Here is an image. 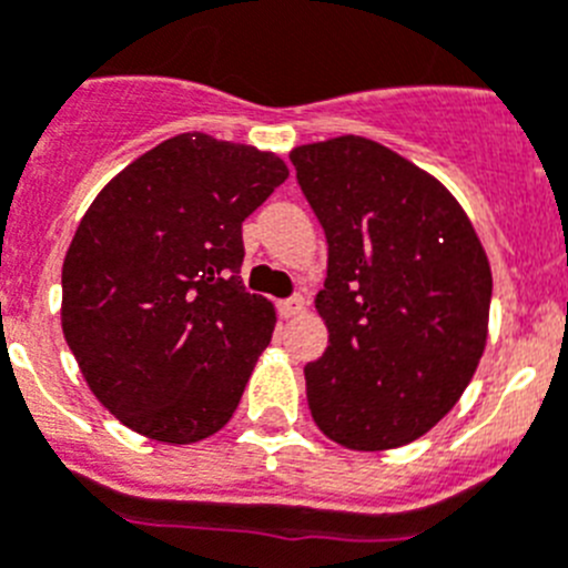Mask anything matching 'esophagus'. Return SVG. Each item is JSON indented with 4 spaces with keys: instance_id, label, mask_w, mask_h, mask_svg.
<instances>
[{
    "instance_id": "34e87169",
    "label": "esophagus",
    "mask_w": 568,
    "mask_h": 568,
    "mask_svg": "<svg viewBox=\"0 0 568 568\" xmlns=\"http://www.w3.org/2000/svg\"><path fill=\"white\" fill-rule=\"evenodd\" d=\"M301 310H304V298H301V295H290V298L278 301L281 318H293V315H298Z\"/></svg>"
}]
</instances>
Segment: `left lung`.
I'll return each instance as SVG.
<instances>
[{"mask_svg":"<svg viewBox=\"0 0 568 568\" xmlns=\"http://www.w3.org/2000/svg\"><path fill=\"white\" fill-rule=\"evenodd\" d=\"M290 160L329 250L315 301L329 346L304 366L312 419L352 450L408 445L485 352V250L459 202L386 145L346 134Z\"/></svg>","mask_w":568,"mask_h":568,"instance_id":"1","label":"left lung"}]
</instances>
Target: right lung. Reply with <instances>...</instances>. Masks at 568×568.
I'll return each mask as SVG.
<instances>
[{
  "label": "right lung",
  "instance_id": "add662e5",
  "mask_svg": "<svg viewBox=\"0 0 568 568\" xmlns=\"http://www.w3.org/2000/svg\"><path fill=\"white\" fill-rule=\"evenodd\" d=\"M287 165L191 132L160 143L83 213L61 326L92 394L126 428L191 445L236 410L275 312L242 284V222Z\"/></svg>",
  "mask_w": 568,
  "mask_h": 568
}]
</instances>
